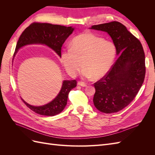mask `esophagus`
I'll use <instances>...</instances> for the list:
<instances>
[{
    "label": "esophagus",
    "instance_id": "1",
    "mask_svg": "<svg viewBox=\"0 0 155 155\" xmlns=\"http://www.w3.org/2000/svg\"><path fill=\"white\" fill-rule=\"evenodd\" d=\"M78 85H79V86H81V87H87V84L85 83L84 82H81V81H79L78 83Z\"/></svg>",
    "mask_w": 155,
    "mask_h": 155
}]
</instances>
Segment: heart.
Returning <instances> with one entry per match:
<instances>
[{
	"label": "heart",
	"instance_id": "1",
	"mask_svg": "<svg viewBox=\"0 0 155 155\" xmlns=\"http://www.w3.org/2000/svg\"><path fill=\"white\" fill-rule=\"evenodd\" d=\"M115 56L112 42L86 32L74 37L71 47L63 51L61 61L70 76H76L83 64L84 78L99 79L109 71Z\"/></svg>",
	"mask_w": 155,
	"mask_h": 155
}]
</instances>
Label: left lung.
<instances>
[{
    "label": "left lung",
    "instance_id": "8db88e82",
    "mask_svg": "<svg viewBox=\"0 0 155 155\" xmlns=\"http://www.w3.org/2000/svg\"><path fill=\"white\" fill-rule=\"evenodd\" d=\"M91 29L107 32L119 55L108 73L94 85V105L104 113L118 112L134 100L143 83L145 65L142 45L119 22L94 25Z\"/></svg>",
    "mask_w": 155,
    "mask_h": 155
}]
</instances>
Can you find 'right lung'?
I'll return each mask as SVG.
<instances>
[{"label":"right lung","instance_id":"1","mask_svg":"<svg viewBox=\"0 0 155 155\" xmlns=\"http://www.w3.org/2000/svg\"><path fill=\"white\" fill-rule=\"evenodd\" d=\"M74 30L72 26H64L49 23L34 22L24 30L17 43L14 56L18 49L28 45L41 44L48 46L61 58V47L64 41ZM77 85L76 79L64 80L58 96L48 104L42 106H34L22 100L35 113L53 116L61 112L67 104L70 91Z\"/></svg>","mask_w":155,"mask_h":155}]
</instances>
